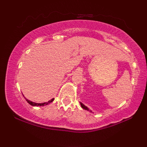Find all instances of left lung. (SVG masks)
Instances as JSON below:
<instances>
[{
    "label": "left lung",
    "mask_w": 147,
    "mask_h": 147,
    "mask_svg": "<svg viewBox=\"0 0 147 147\" xmlns=\"http://www.w3.org/2000/svg\"><path fill=\"white\" fill-rule=\"evenodd\" d=\"M80 105H81V107H82V108L83 109H86V110H88V111H90V112H92V111L91 110V109H89V108H88V107H87V106H86L85 105H84V104H82V102H80Z\"/></svg>",
    "instance_id": "left-lung-1"
}]
</instances>
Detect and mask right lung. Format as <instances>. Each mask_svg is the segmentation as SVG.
<instances>
[{
	"label": "right lung",
	"instance_id": "add662e5",
	"mask_svg": "<svg viewBox=\"0 0 147 147\" xmlns=\"http://www.w3.org/2000/svg\"><path fill=\"white\" fill-rule=\"evenodd\" d=\"M24 98L26 99V100L27 101V102H28V104H30L31 106H43L45 105H47V104L51 103V102H53L54 100V98L51 99V100H50L49 101L47 102H43V103H36V102H32L30 100H28V99H26L25 97H24Z\"/></svg>",
	"mask_w": 147,
	"mask_h": 147
}]
</instances>
